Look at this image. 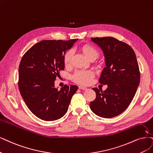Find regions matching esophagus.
<instances>
[{
	"mask_svg": "<svg viewBox=\"0 0 153 153\" xmlns=\"http://www.w3.org/2000/svg\"><path fill=\"white\" fill-rule=\"evenodd\" d=\"M79 89H82V90H86L87 88L86 87H84V86H79Z\"/></svg>",
	"mask_w": 153,
	"mask_h": 153,
	"instance_id": "1",
	"label": "esophagus"
}]
</instances>
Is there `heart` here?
Wrapping results in <instances>:
<instances>
[{"mask_svg":"<svg viewBox=\"0 0 153 153\" xmlns=\"http://www.w3.org/2000/svg\"><path fill=\"white\" fill-rule=\"evenodd\" d=\"M81 52L88 59L91 58L96 59L98 56L97 50L89 45H84L80 48ZM72 56V50H67L64 55V63L65 66H69L71 64ZM94 77V72L90 70L78 71L72 76L74 82L81 85H88L90 84Z\"/></svg>","mask_w":153,"mask_h":153,"instance_id":"1","label":"heart"}]
</instances>
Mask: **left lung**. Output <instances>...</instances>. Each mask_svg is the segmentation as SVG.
I'll return each mask as SVG.
<instances>
[{
  "mask_svg": "<svg viewBox=\"0 0 153 153\" xmlns=\"http://www.w3.org/2000/svg\"><path fill=\"white\" fill-rule=\"evenodd\" d=\"M102 50L106 67L100 82L108 88L103 91L93 88L97 97L90 103L96 115L112 118L126 110L133 100L140 82L139 65L134 50L127 43L108 36L91 38Z\"/></svg>",
  "mask_w": 153,
  "mask_h": 153,
  "instance_id": "8db88e82",
  "label": "left lung"
}]
</instances>
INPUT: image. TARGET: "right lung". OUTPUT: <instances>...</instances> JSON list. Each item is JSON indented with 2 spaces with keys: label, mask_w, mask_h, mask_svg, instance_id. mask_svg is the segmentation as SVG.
<instances>
[{
  "label": "right lung",
  "mask_w": 153,
  "mask_h": 153,
  "mask_svg": "<svg viewBox=\"0 0 153 153\" xmlns=\"http://www.w3.org/2000/svg\"><path fill=\"white\" fill-rule=\"evenodd\" d=\"M78 39L43 40L31 47L19 66V89L28 108L45 121H53L67 113L76 85L55 87L59 71L64 70V55Z\"/></svg>",
  "instance_id": "add662e5"
}]
</instances>
